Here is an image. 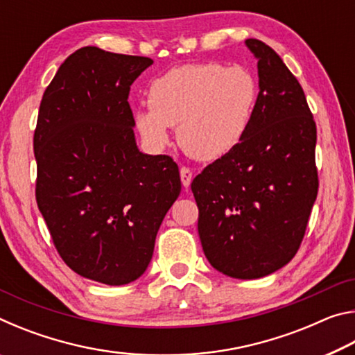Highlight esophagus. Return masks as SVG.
Segmentation results:
<instances>
[{
  "instance_id": "obj_1",
  "label": "esophagus",
  "mask_w": 355,
  "mask_h": 355,
  "mask_svg": "<svg viewBox=\"0 0 355 355\" xmlns=\"http://www.w3.org/2000/svg\"><path fill=\"white\" fill-rule=\"evenodd\" d=\"M180 177H182V183L184 188H188L192 182V171L188 169V167H182V169H180Z\"/></svg>"
}]
</instances>
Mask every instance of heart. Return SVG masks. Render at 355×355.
I'll list each match as a JSON object with an SVG mask.
<instances>
[{"instance_id": "1", "label": "heart", "mask_w": 355, "mask_h": 355, "mask_svg": "<svg viewBox=\"0 0 355 355\" xmlns=\"http://www.w3.org/2000/svg\"><path fill=\"white\" fill-rule=\"evenodd\" d=\"M258 100V78L245 65L184 64L152 81L150 107L135 111V125L156 150L169 144L171 127H178L186 152L200 161H216L248 136Z\"/></svg>"}]
</instances>
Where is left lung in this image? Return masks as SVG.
<instances>
[{"label":"left lung","instance_id":"obj_1","mask_svg":"<svg viewBox=\"0 0 355 355\" xmlns=\"http://www.w3.org/2000/svg\"><path fill=\"white\" fill-rule=\"evenodd\" d=\"M245 46L258 61L260 100L244 141L192 180L199 236L209 264L233 279L284 268L302 243L318 196L316 125L305 94L261 40Z\"/></svg>","mask_w":355,"mask_h":355}]
</instances>
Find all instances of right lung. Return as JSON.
I'll return each instance as SVG.
<instances>
[{
  "mask_svg": "<svg viewBox=\"0 0 355 355\" xmlns=\"http://www.w3.org/2000/svg\"><path fill=\"white\" fill-rule=\"evenodd\" d=\"M152 64L80 48L46 87L34 131L35 199L53 243L70 269L105 285L146 272L182 191L175 161L136 144L130 86Z\"/></svg>",
  "mask_w": 355,
  "mask_h": 355,
  "instance_id": "obj_1",
  "label": "right lung"
}]
</instances>
